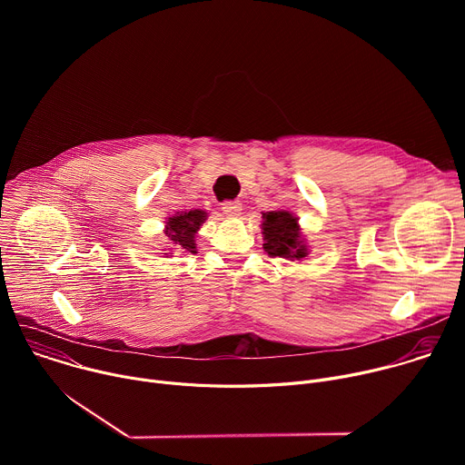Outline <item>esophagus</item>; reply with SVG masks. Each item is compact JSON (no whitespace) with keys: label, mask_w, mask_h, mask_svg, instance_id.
Returning <instances> with one entry per match:
<instances>
[{"label":"esophagus","mask_w":465,"mask_h":465,"mask_svg":"<svg viewBox=\"0 0 465 465\" xmlns=\"http://www.w3.org/2000/svg\"><path fill=\"white\" fill-rule=\"evenodd\" d=\"M241 210H242V204L239 201H226V203H223V212L226 215H232V217L239 215Z\"/></svg>","instance_id":"34e87169"}]
</instances>
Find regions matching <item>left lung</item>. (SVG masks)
Wrapping results in <instances>:
<instances>
[{
	"mask_svg": "<svg viewBox=\"0 0 465 465\" xmlns=\"http://www.w3.org/2000/svg\"><path fill=\"white\" fill-rule=\"evenodd\" d=\"M262 248L271 257L302 259L307 255V248L300 237L298 219L289 212L262 213Z\"/></svg>",
	"mask_w": 465,
	"mask_h": 465,
	"instance_id": "left-lung-1",
	"label": "left lung"
}]
</instances>
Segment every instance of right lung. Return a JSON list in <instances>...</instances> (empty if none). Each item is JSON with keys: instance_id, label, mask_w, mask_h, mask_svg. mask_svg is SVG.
<instances>
[{"instance_id": "obj_1", "label": "right lung", "mask_w": 465, "mask_h": 465, "mask_svg": "<svg viewBox=\"0 0 465 465\" xmlns=\"http://www.w3.org/2000/svg\"><path fill=\"white\" fill-rule=\"evenodd\" d=\"M206 221V213L201 210H191L187 213H180L169 219L165 235L178 250H185L196 253L194 250V233Z\"/></svg>"}]
</instances>
